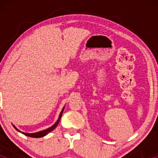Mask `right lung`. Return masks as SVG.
<instances>
[{
  "mask_svg": "<svg viewBox=\"0 0 158 158\" xmlns=\"http://www.w3.org/2000/svg\"><path fill=\"white\" fill-rule=\"evenodd\" d=\"M64 108H63L62 110H61V113H60V115H59V119H58L57 122H56V123H55V124L53 125V126H52L51 127H50V128H48V129H45V130H44V131H39V132H36V133H32V134H29V133H24V132H21V131H20L18 129V128H16V127H15V126H14V128H15V129L17 130L18 131H19V132H21V133H22L23 135H26V136H28V137H35V138H37V137H44V136H45V135H48V134L49 133V132L52 131V130H53L54 128H55L57 126V125L59 124V121H60V119H61V115H62V113H63V110H64Z\"/></svg>",
  "mask_w": 158,
  "mask_h": 158,
  "instance_id": "right-lung-1",
  "label": "right lung"
}]
</instances>
